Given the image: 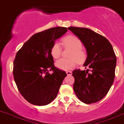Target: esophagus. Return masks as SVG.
Masks as SVG:
<instances>
[{"mask_svg": "<svg viewBox=\"0 0 124 124\" xmlns=\"http://www.w3.org/2000/svg\"><path fill=\"white\" fill-rule=\"evenodd\" d=\"M66 73H67V74L68 76H70L72 74V72L70 71H66Z\"/></svg>", "mask_w": 124, "mask_h": 124, "instance_id": "34e87169", "label": "esophagus"}]
</instances>
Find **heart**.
I'll return each mask as SVG.
<instances>
[{
  "label": "heart",
  "mask_w": 124,
  "mask_h": 124,
  "mask_svg": "<svg viewBox=\"0 0 124 124\" xmlns=\"http://www.w3.org/2000/svg\"><path fill=\"white\" fill-rule=\"evenodd\" d=\"M62 43L65 47L71 48L72 51L70 54V59L61 58L56 62V66L59 69L68 70L74 68L77 62L80 63L85 58V54L82 50V44L78 37L68 36L62 39ZM62 48L59 43L56 42L51 49V54L53 57L57 59L61 55Z\"/></svg>",
  "instance_id": "obj_1"
}]
</instances>
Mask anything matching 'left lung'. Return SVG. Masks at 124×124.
<instances>
[{
  "label": "left lung",
  "instance_id": "1",
  "mask_svg": "<svg viewBox=\"0 0 124 124\" xmlns=\"http://www.w3.org/2000/svg\"><path fill=\"white\" fill-rule=\"evenodd\" d=\"M68 29L86 48L87 58L84 65L89 68L73 71V90L82 102H97L107 95L115 79L116 57L112 45L105 37L90 29L74 26Z\"/></svg>",
  "mask_w": 124,
  "mask_h": 124
}]
</instances>
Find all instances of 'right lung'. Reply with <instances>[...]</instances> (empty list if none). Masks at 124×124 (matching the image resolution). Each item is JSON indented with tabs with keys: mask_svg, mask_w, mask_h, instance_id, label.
<instances>
[{
	"mask_svg": "<svg viewBox=\"0 0 124 124\" xmlns=\"http://www.w3.org/2000/svg\"><path fill=\"white\" fill-rule=\"evenodd\" d=\"M67 28L56 27L34 34L17 51L13 76L22 96L33 105L42 106L56 98L67 74L55 67L51 49ZM52 70L50 74L49 70Z\"/></svg>",
	"mask_w": 124,
	"mask_h": 124,
	"instance_id": "add662e5",
	"label": "right lung"
}]
</instances>
